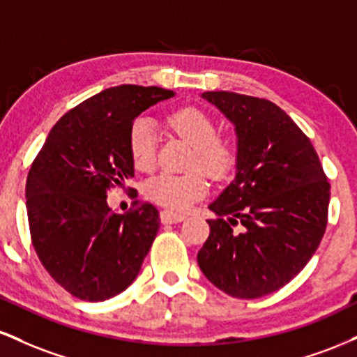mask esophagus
<instances>
[{
    "label": "esophagus",
    "instance_id": "esophagus-1",
    "mask_svg": "<svg viewBox=\"0 0 357 357\" xmlns=\"http://www.w3.org/2000/svg\"><path fill=\"white\" fill-rule=\"evenodd\" d=\"M186 216L181 215V213H174L171 210H162L161 211V221L165 225H171V223H179V221H183Z\"/></svg>",
    "mask_w": 357,
    "mask_h": 357
}]
</instances>
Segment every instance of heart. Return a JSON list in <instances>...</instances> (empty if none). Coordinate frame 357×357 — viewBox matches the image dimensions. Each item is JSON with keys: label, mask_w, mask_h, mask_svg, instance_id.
Returning <instances> with one entry per match:
<instances>
[{"label": "heart", "mask_w": 357, "mask_h": 357, "mask_svg": "<svg viewBox=\"0 0 357 357\" xmlns=\"http://www.w3.org/2000/svg\"><path fill=\"white\" fill-rule=\"evenodd\" d=\"M167 124L195 147L190 167L203 169L211 178H223L236 162V147L230 139L216 136L218 127L203 109L181 107L169 114ZM127 149L137 171H151L155 165V130L149 119H136L127 134ZM210 184L202 171L186 174H159L147 183L146 192L154 203L174 211L188 210L192 203L206 196Z\"/></svg>", "instance_id": "1"}]
</instances>
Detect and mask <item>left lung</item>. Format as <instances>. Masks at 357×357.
<instances>
[{
	"mask_svg": "<svg viewBox=\"0 0 357 357\" xmlns=\"http://www.w3.org/2000/svg\"><path fill=\"white\" fill-rule=\"evenodd\" d=\"M203 97L235 124L238 155L236 178L210 204L218 218L206 220L210 236L198 265L228 296H268L317 250L331 184L310 139L277 104L225 90Z\"/></svg>",
	"mask_w": 357,
	"mask_h": 357,
	"instance_id": "1",
	"label": "left lung"
}]
</instances>
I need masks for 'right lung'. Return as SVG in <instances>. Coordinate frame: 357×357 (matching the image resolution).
I'll list each match as a JSON object with an SVG mask.
<instances>
[{
    "mask_svg": "<svg viewBox=\"0 0 357 357\" xmlns=\"http://www.w3.org/2000/svg\"><path fill=\"white\" fill-rule=\"evenodd\" d=\"M173 96L142 85L102 90L60 117L31 162V243L45 270L73 297L107 301L136 280L158 235L159 211L136 199L127 213H110L107 195L134 178L127 149L134 119Z\"/></svg>",
    "mask_w": 357,
    "mask_h": 357,
    "instance_id": "1",
    "label": "right lung"
}]
</instances>
